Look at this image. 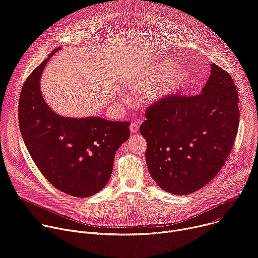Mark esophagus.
<instances>
[{"instance_id":"34e87169","label":"esophagus","mask_w":258,"mask_h":258,"mask_svg":"<svg viewBox=\"0 0 258 258\" xmlns=\"http://www.w3.org/2000/svg\"><path fill=\"white\" fill-rule=\"evenodd\" d=\"M139 128H140V124L138 123V122H133V123H131V125H130V130H131V132L134 134V133H137L138 131H139Z\"/></svg>"}]
</instances>
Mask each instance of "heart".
<instances>
[{
    "label": "heart",
    "mask_w": 258,
    "mask_h": 258,
    "mask_svg": "<svg viewBox=\"0 0 258 258\" xmlns=\"http://www.w3.org/2000/svg\"><path fill=\"white\" fill-rule=\"evenodd\" d=\"M175 67L170 60L158 62L151 68L138 73L135 78L128 81V88L132 91H146V98L150 101H157L185 86L188 76L185 71H177L166 79L162 80L169 75ZM163 82H161L160 81ZM160 81L161 83H158Z\"/></svg>",
    "instance_id": "b5f03b06"
}]
</instances>
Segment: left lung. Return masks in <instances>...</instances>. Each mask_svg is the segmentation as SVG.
Wrapping results in <instances>:
<instances>
[{
    "mask_svg": "<svg viewBox=\"0 0 258 258\" xmlns=\"http://www.w3.org/2000/svg\"><path fill=\"white\" fill-rule=\"evenodd\" d=\"M238 103L232 77L213 63L201 94H170L147 108L146 162L164 191L193 193L219 172L238 133Z\"/></svg>",
    "mask_w": 258,
    "mask_h": 258,
    "instance_id": "left-lung-1",
    "label": "left lung"
}]
</instances>
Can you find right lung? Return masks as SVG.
I'll return each mask as SVG.
<instances>
[{"label": "right lung", "instance_id": "add662e5", "mask_svg": "<svg viewBox=\"0 0 258 258\" xmlns=\"http://www.w3.org/2000/svg\"><path fill=\"white\" fill-rule=\"evenodd\" d=\"M58 50L26 79L19 98V127L28 153L51 185L86 198L100 192L109 180L115 153L130 138V122L69 118L52 111L41 94L40 80Z\"/></svg>", "mask_w": 258, "mask_h": 258}]
</instances>
